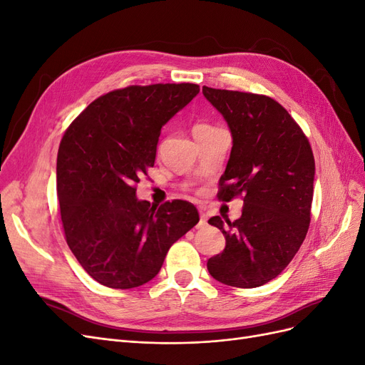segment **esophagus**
Wrapping results in <instances>:
<instances>
[{"label": "esophagus", "instance_id": "obj_1", "mask_svg": "<svg viewBox=\"0 0 365 365\" xmlns=\"http://www.w3.org/2000/svg\"><path fill=\"white\" fill-rule=\"evenodd\" d=\"M207 224V216H205V213H200V222H197V228H201V227H204Z\"/></svg>", "mask_w": 365, "mask_h": 365}]
</instances>
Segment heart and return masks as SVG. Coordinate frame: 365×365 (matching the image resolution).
Masks as SVG:
<instances>
[{
  "label": "heart",
  "instance_id": "b5f03b06",
  "mask_svg": "<svg viewBox=\"0 0 365 365\" xmlns=\"http://www.w3.org/2000/svg\"><path fill=\"white\" fill-rule=\"evenodd\" d=\"M201 126H207V125H201Z\"/></svg>",
  "mask_w": 365,
  "mask_h": 365
}]
</instances>
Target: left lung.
<instances>
[{"mask_svg":"<svg viewBox=\"0 0 365 365\" xmlns=\"http://www.w3.org/2000/svg\"><path fill=\"white\" fill-rule=\"evenodd\" d=\"M202 94L222 114L233 137L219 200L244 196L235 222L208 219L225 236V248L207 269L235 288H257L288 267L311 222L315 161L303 130L267 96L215 90ZM227 225L225 226V224Z\"/></svg>","mask_w":365,"mask_h":365,"instance_id":"obj_1","label":"left lung"}]
</instances>
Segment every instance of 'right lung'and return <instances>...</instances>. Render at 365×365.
<instances>
[{
    "mask_svg": "<svg viewBox=\"0 0 365 365\" xmlns=\"http://www.w3.org/2000/svg\"><path fill=\"white\" fill-rule=\"evenodd\" d=\"M200 93L195 83L128 86L96 98L62 137L56 189L65 239L91 277L137 288L200 222L192 202L153 207L135 184L155 163L161 128Z\"/></svg>",
    "mask_w": 365,
    "mask_h": 365,
    "instance_id": "right-lung-1",
    "label": "right lung"
}]
</instances>
